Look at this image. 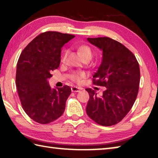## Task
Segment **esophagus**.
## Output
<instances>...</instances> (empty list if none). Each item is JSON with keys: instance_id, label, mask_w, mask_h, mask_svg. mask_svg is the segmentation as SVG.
Returning a JSON list of instances; mask_svg holds the SVG:
<instances>
[{"instance_id": "34e87169", "label": "esophagus", "mask_w": 158, "mask_h": 158, "mask_svg": "<svg viewBox=\"0 0 158 158\" xmlns=\"http://www.w3.org/2000/svg\"><path fill=\"white\" fill-rule=\"evenodd\" d=\"M81 89H82L81 88H79V87H77V86H73V87L71 88L72 91H73V92H75V93L79 92L80 90H81Z\"/></svg>"}]
</instances>
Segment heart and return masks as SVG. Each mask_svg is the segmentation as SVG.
I'll return each instance as SVG.
<instances>
[{
  "label": "heart",
  "instance_id": "b5f03b06",
  "mask_svg": "<svg viewBox=\"0 0 158 158\" xmlns=\"http://www.w3.org/2000/svg\"><path fill=\"white\" fill-rule=\"evenodd\" d=\"M78 52L79 53L80 56L81 57V58H91L93 56V52H92V50L90 49V48L88 46H81L79 47L78 49ZM67 54H68V51L65 50V52L63 53V58H62V60H65L66 56H67ZM84 73H74L73 77H72V79H73V81H77V82H79L80 81V80H81L83 77H84Z\"/></svg>",
  "mask_w": 158,
  "mask_h": 158
}]
</instances>
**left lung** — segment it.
I'll return each mask as SVG.
<instances>
[{
  "label": "left lung",
  "instance_id": "8db88e82",
  "mask_svg": "<svg viewBox=\"0 0 158 158\" xmlns=\"http://www.w3.org/2000/svg\"><path fill=\"white\" fill-rule=\"evenodd\" d=\"M102 52V62L93 76V84L106 88L102 96L86 89V114L97 123L111 126L126 116L135 103L140 81L139 65L124 45L109 37L87 38Z\"/></svg>",
  "mask_w": 158,
  "mask_h": 158
}]
</instances>
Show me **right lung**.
<instances>
[{
  "label": "right lung",
  "mask_w": 158,
  "mask_h": 158,
  "mask_svg": "<svg viewBox=\"0 0 158 158\" xmlns=\"http://www.w3.org/2000/svg\"><path fill=\"white\" fill-rule=\"evenodd\" d=\"M75 37L49 31L33 39L19 58L16 84L21 105L26 114L41 124L62 116L71 93L68 85L52 89L49 79L60 63L61 48Z\"/></svg>",
  "instance_id": "add662e5"
}]
</instances>
